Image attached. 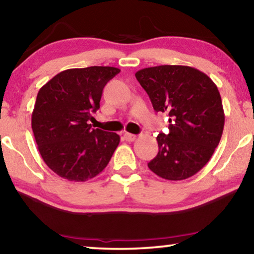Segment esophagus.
<instances>
[{
	"instance_id": "34e87169",
	"label": "esophagus",
	"mask_w": 254,
	"mask_h": 254,
	"mask_svg": "<svg viewBox=\"0 0 254 254\" xmlns=\"http://www.w3.org/2000/svg\"><path fill=\"white\" fill-rule=\"evenodd\" d=\"M135 138H137V135H135V134L127 133V132H126V133H124V139H126L127 141H134Z\"/></svg>"
}]
</instances>
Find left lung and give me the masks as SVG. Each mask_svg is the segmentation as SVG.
<instances>
[{
    "label": "left lung",
    "mask_w": 254,
    "mask_h": 254,
    "mask_svg": "<svg viewBox=\"0 0 254 254\" xmlns=\"http://www.w3.org/2000/svg\"><path fill=\"white\" fill-rule=\"evenodd\" d=\"M156 112L168 113L169 133L157 135L148 168L166 180L194 176L210 161L224 131L222 101L213 81L196 68L163 65L135 73Z\"/></svg>",
    "instance_id": "obj_1"
}]
</instances>
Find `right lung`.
I'll return each instance as SVG.
<instances>
[{
    "label": "right lung",
    "mask_w": 254,
    "mask_h": 254,
    "mask_svg": "<svg viewBox=\"0 0 254 254\" xmlns=\"http://www.w3.org/2000/svg\"><path fill=\"white\" fill-rule=\"evenodd\" d=\"M119 68H71L40 89L32 114L37 148L49 168L69 181H86L103 171L120 143V135L93 128L105 85Z\"/></svg>",
    "instance_id": "add662e5"
}]
</instances>
